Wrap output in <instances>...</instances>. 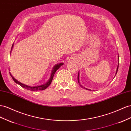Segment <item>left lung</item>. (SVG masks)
Masks as SVG:
<instances>
[{"label":"left lung","instance_id":"1","mask_svg":"<svg viewBox=\"0 0 131 131\" xmlns=\"http://www.w3.org/2000/svg\"><path fill=\"white\" fill-rule=\"evenodd\" d=\"M118 66H117V70H116V74H117V71H118ZM79 73H78V83H79V84H80V83H79ZM81 86V85H80ZM86 90H88V89H86Z\"/></svg>","mask_w":131,"mask_h":131}]
</instances>
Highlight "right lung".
I'll use <instances>...</instances> for the list:
<instances>
[{
    "label": "right lung",
    "instance_id": "1",
    "mask_svg": "<svg viewBox=\"0 0 131 131\" xmlns=\"http://www.w3.org/2000/svg\"><path fill=\"white\" fill-rule=\"evenodd\" d=\"M13 47V45H12V49H11V51L12 52V48ZM63 64V63H59V64H56L55 66H54L53 68V69H52V73H51V77H50V78H49V79L48 80V82L43 84V85H40V86H28V85H25L24 84H22L21 83H20L19 82H18L17 80H16L14 78L12 75V74H10V75H11V77H12L13 79L14 80V82H15L16 83L18 84L19 85H20L21 86H22L23 88H25V89H27V90H31V91H37V90H45L46 89V88L49 85L51 84L52 81V79H53V76L54 75V73H56V72L57 71V70H58V69L60 67H61V66H62Z\"/></svg>",
    "mask_w": 131,
    "mask_h": 131
}]
</instances>
